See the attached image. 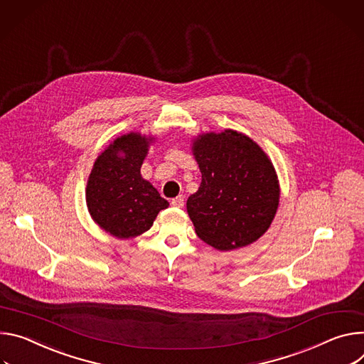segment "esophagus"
I'll list each match as a JSON object with an SVG mask.
<instances>
[{
    "mask_svg": "<svg viewBox=\"0 0 364 364\" xmlns=\"http://www.w3.org/2000/svg\"><path fill=\"white\" fill-rule=\"evenodd\" d=\"M171 204H172L173 207H176V208H182L183 204H185V199H183L182 195H179V196H176V198H173V199L171 200Z\"/></svg>",
    "mask_w": 364,
    "mask_h": 364,
    "instance_id": "34e87169",
    "label": "esophagus"
}]
</instances>
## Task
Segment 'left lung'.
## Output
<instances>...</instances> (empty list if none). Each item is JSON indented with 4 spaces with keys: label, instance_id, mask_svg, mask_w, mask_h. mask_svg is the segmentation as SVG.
I'll return each mask as SVG.
<instances>
[{
    "label": "left lung",
    "instance_id": "obj_1",
    "mask_svg": "<svg viewBox=\"0 0 364 364\" xmlns=\"http://www.w3.org/2000/svg\"><path fill=\"white\" fill-rule=\"evenodd\" d=\"M203 181L186 200L196 235L228 252L257 241L270 227L280 188L274 166L249 136L227 129L192 139Z\"/></svg>",
    "mask_w": 364,
    "mask_h": 364
}]
</instances>
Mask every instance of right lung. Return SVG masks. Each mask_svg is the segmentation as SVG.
Instances as JSON below:
<instances>
[{
  "mask_svg": "<svg viewBox=\"0 0 364 364\" xmlns=\"http://www.w3.org/2000/svg\"><path fill=\"white\" fill-rule=\"evenodd\" d=\"M154 137L132 132L117 137L97 157L85 196L91 218L117 238L137 237L169 207L140 169Z\"/></svg>",
  "mask_w": 364,
  "mask_h": 364,
  "instance_id": "1",
  "label": "right lung"
}]
</instances>
